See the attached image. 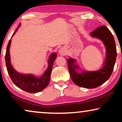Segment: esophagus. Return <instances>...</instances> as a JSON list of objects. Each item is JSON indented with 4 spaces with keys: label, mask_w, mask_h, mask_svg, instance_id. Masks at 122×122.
I'll return each instance as SVG.
<instances>
[{
    "label": "esophagus",
    "mask_w": 122,
    "mask_h": 122,
    "mask_svg": "<svg viewBox=\"0 0 122 122\" xmlns=\"http://www.w3.org/2000/svg\"><path fill=\"white\" fill-rule=\"evenodd\" d=\"M59 54L61 56H64L66 55V51L64 48H61L59 50Z\"/></svg>",
    "instance_id": "obj_1"
}]
</instances>
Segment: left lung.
I'll return each mask as SVG.
<instances>
[{"label":"left lung","mask_w":122,"mask_h":122,"mask_svg":"<svg viewBox=\"0 0 122 122\" xmlns=\"http://www.w3.org/2000/svg\"><path fill=\"white\" fill-rule=\"evenodd\" d=\"M91 36L101 40L106 48V56L102 68L96 71H84L76 64V59L71 57L67 59L71 80L78 86L88 89L98 87L109 79L113 71L117 58L114 37L107 27L104 25L98 27L91 32Z\"/></svg>","instance_id":"8db88e82"}]
</instances>
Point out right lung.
Wrapping results in <instances>:
<instances>
[{"label": "right lung", "mask_w": 122, "mask_h": 122, "mask_svg": "<svg viewBox=\"0 0 122 122\" xmlns=\"http://www.w3.org/2000/svg\"><path fill=\"white\" fill-rule=\"evenodd\" d=\"M20 25L21 24L20 23L11 37H13L18 31V28L20 26ZM11 42V40L10 39L8 43L6 48L5 59L6 69L11 81L16 86L26 92L36 93L43 91L49 83L53 63L56 58V53H53L49 56V59L48 61V68L44 71L42 76L38 77L31 74H22L16 71L11 64L9 51Z\"/></svg>", "instance_id": "obj_1"}]
</instances>
